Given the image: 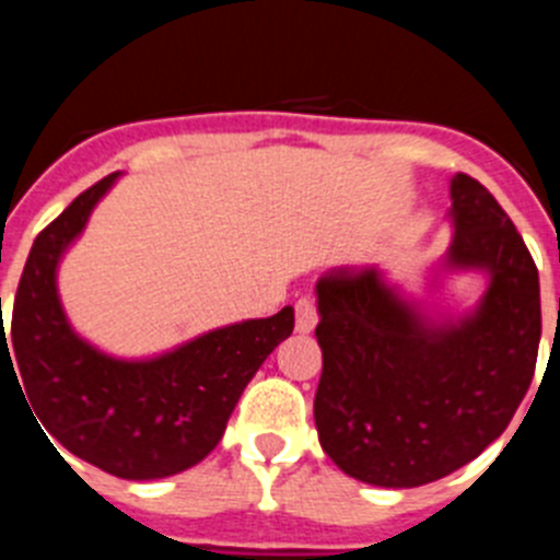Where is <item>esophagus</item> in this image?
<instances>
[{"mask_svg":"<svg viewBox=\"0 0 560 560\" xmlns=\"http://www.w3.org/2000/svg\"><path fill=\"white\" fill-rule=\"evenodd\" d=\"M317 324V306L312 299H299L295 301V329L301 331V335H310L312 329H315Z\"/></svg>","mask_w":560,"mask_h":560,"instance_id":"obj_1","label":"esophagus"}]
</instances>
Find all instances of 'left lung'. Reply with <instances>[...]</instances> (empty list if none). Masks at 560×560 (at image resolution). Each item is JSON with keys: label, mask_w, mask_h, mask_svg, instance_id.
I'll use <instances>...</instances> for the list:
<instances>
[{"label": "left lung", "mask_w": 560, "mask_h": 560, "mask_svg": "<svg viewBox=\"0 0 560 560\" xmlns=\"http://www.w3.org/2000/svg\"><path fill=\"white\" fill-rule=\"evenodd\" d=\"M450 192L446 268L488 273L471 315L435 324L376 268L331 270L315 287L317 438L337 468L371 486L416 488L475 460L511 424L536 371V261L480 180L457 173Z\"/></svg>", "instance_id": "obj_1"}]
</instances>
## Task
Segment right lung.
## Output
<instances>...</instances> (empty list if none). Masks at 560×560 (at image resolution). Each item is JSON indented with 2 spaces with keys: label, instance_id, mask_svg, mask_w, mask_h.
Listing matches in <instances>:
<instances>
[{
  "label": "right lung",
  "instance_id": "obj_1",
  "mask_svg": "<svg viewBox=\"0 0 560 560\" xmlns=\"http://www.w3.org/2000/svg\"><path fill=\"white\" fill-rule=\"evenodd\" d=\"M117 175L89 186L35 236L10 337L2 324V376L22 380L44 435L74 457L122 480H159L192 468L218 446L245 385L292 335L295 315L284 306L273 317L206 331L180 349L136 362L103 354L74 335L55 273Z\"/></svg>",
  "mask_w": 560,
  "mask_h": 560
}]
</instances>
